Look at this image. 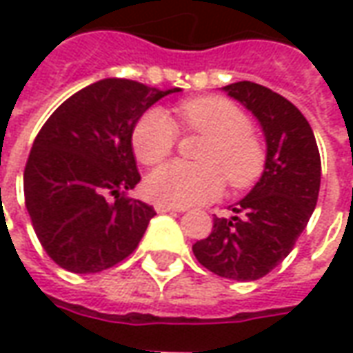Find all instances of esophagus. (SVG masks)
<instances>
[{
	"label": "esophagus",
	"instance_id": "obj_1",
	"mask_svg": "<svg viewBox=\"0 0 353 353\" xmlns=\"http://www.w3.org/2000/svg\"><path fill=\"white\" fill-rule=\"evenodd\" d=\"M154 210L164 214V212H183L185 208H177V206H170V204H160V202H157L154 204Z\"/></svg>",
	"mask_w": 353,
	"mask_h": 353
}]
</instances>
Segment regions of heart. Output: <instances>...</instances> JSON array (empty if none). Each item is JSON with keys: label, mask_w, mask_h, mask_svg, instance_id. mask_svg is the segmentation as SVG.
<instances>
[{"label": "heart", "mask_w": 353, "mask_h": 353, "mask_svg": "<svg viewBox=\"0 0 353 353\" xmlns=\"http://www.w3.org/2000/svg\"><path fill=\"white\" fill-rule=\"evenodd\" d=\"M179 114L189 132L206 135L199 151L201 164L174 160L147 177L152 201L170 206H191L216 199L225 185L243 189L262 176L265 149L250 134V120L231 101L201 97L185 101ZM177 125L164 108H149L134 128L132 145L143 164H159L172 154Z\"/></svg>", "instance_id": "heart-1"}]
</instances>
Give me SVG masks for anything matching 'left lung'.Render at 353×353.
I'll return each instance as SVG.
<instances>
[{"instance_id":"obj_1","label":"left lung","mask_w":353,"mask_h":353,"mask_svg":"<svg viewBox=\"0 0 353 353\" xmlns=\"http://www.w3.org/2000/svg\"><path fill=\"white\" fill-rule=\"evenodd\" d=\"M229 97L262 125L268 152L260 181L231 218H214L210 235L193 245L196 260L219 277L256 281L296 245L317 204L321 159L312 125L290 101L254 82L229 83Z\"/></svg>"}]
</instances>
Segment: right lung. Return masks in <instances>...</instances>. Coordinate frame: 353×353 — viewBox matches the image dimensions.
Wrapping results in <instances>:
<instances>
[{"label": "right lung", "instance_id": "obj_1", "mask_svg": "<svg viewBox=\"0 0 353 353\" xmlns=\"http://www.w3.org/2000/svg\"><path fill=\"white\" fill-rule=\"evenodd\" d=\"M177 91L105 78L68 97L39 130L24 201L43 250L63 270L97 273L137 248L157 212L122 196L141 181L132 134L147 108Z\"/></svg>", "mask_w": 353, "mask_h": 353}]
</instances>
